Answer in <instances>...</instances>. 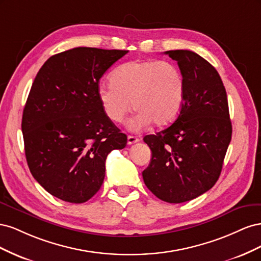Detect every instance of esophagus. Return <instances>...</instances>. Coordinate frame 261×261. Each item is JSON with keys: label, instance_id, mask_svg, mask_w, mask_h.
Returning <instances> with one entry per match:
<instances>
[{"label": "esophagus", "instance_id": "obj_1", "mask_svg": "<svg viewBox=\"0 0 261 261\" xmlns=\"http://www.w3.org/2000/svg\"><path fill=\"white\" fill-rule=\"evenodd\" d=\"M138 141H139V139L137 137H135V136H132V135L127 136V144L128 145H133V144H135V143H138Z\"/></svg>", "mask_w": 261, "mask_h": 261}]
</instances>
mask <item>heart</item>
<instances>
[{
	"label": "heart",
	"mask_w": 261,
	"mask_h": 261,
	"mask_svg": "<svg viewBox=\"0 0 261 261\" xmlns=\"http://www.w3.org/2000/svg\"><path fill=\"white\" fill-rule=\"evenodd\" d=\"M113 83H101L97 94L107 116L122 123L132 109L137 113L128 126L140 130L150 124L165 126L178 116L185 98V81L171 62L133 61L118 67Z\"/></svg>",
	"instance_id": "b5f03b06"
}]
</instances>
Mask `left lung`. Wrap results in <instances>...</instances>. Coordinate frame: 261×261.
<instances>
[{"instance_id": "1", "label": "left lung", "mask_w": 261, "mask_h": 261, "mask_svg": "<svg viewBox=\"0 0 261 261\" xmlns=\"http://www.w3.org/2000/svg\"><path fill=\"white\" fill-rule=\"evenodd\" d=\"M165 54L177 62L185 81L180 112L168 128L144 141L152 158L143 172L158 198L180 203L202 195L217 183L232 137L226 91L208 61L188 50Z\"/></svg>"}]
</instances>
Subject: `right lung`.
Here are the masks:
<instances>
[{
    "label": "right lung",
    "instance_id": "1",
    "mask_svg": "<svg viewBox=\"0 0 261 261\" xmlns=\"http://www.w3.org/2000/svg\"><path fill=\"white\" fill-rule=\"evenodd\" d=\"M127 52L80 46L53 55L35 78L21 121L26 159L59 199L89 200L103 183L108 154L127 144L97 94L100 78Z\"/></svg>",
    "mask_w": 261,
    "mask_h": 261
}]
</instances>
